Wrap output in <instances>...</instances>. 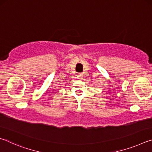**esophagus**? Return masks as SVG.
Returning <instances> with one entry per match:
<instances>
[{"label": "esophagus", "mask_w": 152, "mask_h": 152, "mask_svg": "<svg viewBox=\"0 0 152 152\" xmlns=\"http://www.w3.org/2000/svg\"><path fill=\"white\" fill-rule=\"evenodd\" d=\"M77 76H78V78L79 79H81V78H82V77H83V75H82V74L79 73V74H78V75H77Z\"/></svg>", "instance_id": "obj_1"}]
</instances>
